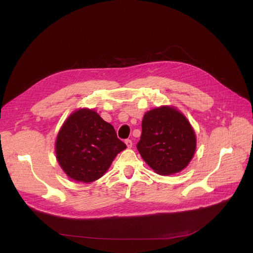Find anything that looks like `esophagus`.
<instances>
[{
    "label": "esophagus",
    "instance_id": "34e87169",
    "mask_svg": "<svg viewBox=\"0 0 253 253\" xmlns=\"http://www.w3.org/2000/svg\"><path fill=\"white\" fill-rule=\"evenodd\" d=\"M125 142H126V144L127 148H130L131 146H133V141H131V140H129V139H126Z\"/></svg>",
    "mask_w": 253,
    "mask_h": 253
}]
</instances>
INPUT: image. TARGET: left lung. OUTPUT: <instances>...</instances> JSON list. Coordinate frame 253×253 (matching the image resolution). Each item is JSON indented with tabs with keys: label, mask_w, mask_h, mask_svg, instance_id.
Here are the masks:
<instances>
[{
	"label": "left lung",
	"mask_w": 253,
	"mask_h": 253,
	"mask_svg": "<svg viewBox=\"0 0 253 253\" xmlns=\"http://www.w3.org/2000/svg\"><path fill=\"white\" fill-rule=\"evenodd\" d=\"M197 139L186 117L174 107L162 106L145 113L137 149L155 173L182 171L195 154Z\"/></svg>",
	"instance_id": "left-lung-1"
}]
</instances>
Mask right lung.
<instances>
[{
    "mask_svg": "<svg viewBox=\"0 0 253 253\" xmlns=\"http://www.w3.org/2000/svg\"><path fill=\"white\" fill-rule=\"evenodd\" d=\"M126 148L114 127L86 108L67 118L55 142L56 160L64 172L71 179L85 183L101 178L115 156Z\"/></svg>",
    "mask_w": 253,
    "mask_h": 253,
    "instance_id": "1",
    "label": "right lung"
}]
</instances>
